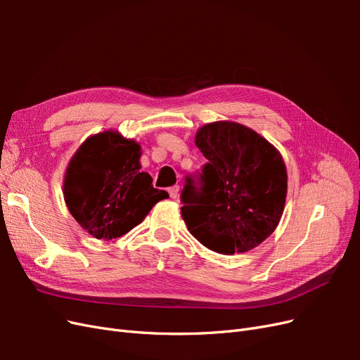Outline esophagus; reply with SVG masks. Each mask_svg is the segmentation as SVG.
I'll return each instance as SVG.
<instances>
[{
    "label": "esophagus",
    "mask_w": 360,
    "mask_h": 360,
    "mask_svg": "<svg viewBox=\"0 0 360 360\" xmlns=\"http://www.w3.org/2000/svg\"><path fill=\"white\" fill-rule=\"evenodd\" d=\"M169 192V197L171 198H179V193H180V186H172L168 189Z\"/></svg>",
    "instance_id": "obj_1"
}]
</instances>
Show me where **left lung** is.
<instances>
[{
    "mask_svg": "<svg viewBox=\"0 0 360 360\" xmlns=\"http://www.w3.org/2000/svg\"><path fill=\"white\" fill-rule=\"evenodd\" d=\"M195 144L207 159L195 189L181 192L189 233L214 252H248L276 230L287 198V168L278 148L248 126L214 122L197 130Z\"/></svg>",
    "mask_w": 360,
    "mask_h": 360,
    "instance_id": "1",
    "label": "left lung"
}]
</instances>
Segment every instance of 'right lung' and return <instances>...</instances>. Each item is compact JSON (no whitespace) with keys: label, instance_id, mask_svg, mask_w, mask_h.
<instances>
[{"label":"right lung","instance_id":"obj_1","mask_svg":"<svg viewBox=\"0 0 360 360\" xmlns=\"http://www.w3.org/2000/svg\"><path fill=\"white\" fill-rule=\"evenodd\" d=\"M141 146L118 130L86 138L66 168L63 193L70 214L96 238L122 237L144 221L165 191L141 171Z\"/></svg>","mask_w":360,"mask_h":360}]
</instances>
